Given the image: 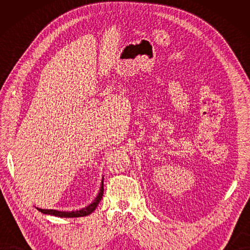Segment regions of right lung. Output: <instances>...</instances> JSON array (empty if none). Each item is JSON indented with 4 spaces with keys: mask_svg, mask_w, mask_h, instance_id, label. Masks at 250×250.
Segmentation results:
<instances>
[{
    "mask_svg": "<svg viewBox=\"0 0 250 250\" xmlns=\"http://www.w3.org/2000/svg\"><path fill=\"white\" fill-rule=\"evenodd\" d=\"M103 192H104V185H103V180H102V186H101V189H100V192L98 194L97 198H95L94 202H92L91 204L89 206H87L86 208H83L81 210H76V211H59V210H56V209H42L39 208L40 211H42L43 214H48V215H54L57 217H65V218H73V217H84V216H88L92 213V211L97 208V206L99 205L101 199H102L103 196Z\"/></svg>",
    "mask_w": 250,
    "mask_h": 250,
    "instance_id": "obj_1",
    "label": "right lung"
}]
</instances>
